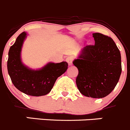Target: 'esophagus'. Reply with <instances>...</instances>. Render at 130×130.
Segmentation results:
<instances>
[{"label": "esophagus", "instance_id": "1", "mask_svg": "<svg viewBox=\"0 0 130 130\" xmlns=\"http://www.w3.org/2000/svg\"><path fill=\"white\" fill-rule=\"evenodd\" d=\"M66 62L68 63L69 66H71L72 65V62H73V58L71 57H68L66 59Z\"/></svg>", "mask_w": 130, "mask_h": 130}]
</instances>
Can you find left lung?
<instances>
[{
  "label": "left lung",
  "instance_id": "obj_1",
  "mask_svg": "<svg viewBox=\"0 0 130 130\" xmlns=\"http://www.w3.org/2000/svg\"><path fill=\"white\" fill-rule=\"evenodd\" d=\"M95 45L82 49L73 62L78 74L76 84L83 95L103 98L113 90L122 71L121 56L115 42L102 33H93Z\"/></svg>",
  "mask_w": 130,
  "mask_h": 130
}]
</instances>
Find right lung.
Masks as SVG:
<instances>
[{
  "instance_id": "add662e5",
  "label": "right lung",
  "mask_w": 130,
  "mask_h": 130,
  "mask_svg": "<svg viewBox=\"0 0 130 130\" xmlns=\"http://www.w3.org/2000/svg\"><path fill=\"white\" fill-rule=\"evenodd\" d=\"M27 37L26 32L19 35L9 48L7 66L11 82L19 91L26 95L39 97L50 93L56 80L66 72V62H49L39 70H31L21 60V50Z\"/></svg>"
}]
</instances>
